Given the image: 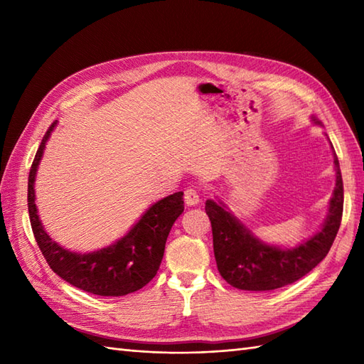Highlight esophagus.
Listing matches in <instances>:
<instances>
[{"label": "esophagus", "instance_id": "esophagus-1", "mask_svg": "<svg viewBox=\"0 0 364 364\" xmlns=\"http://www.w3.org/2000/svg\"><path fill=\"white\" fill-rule=\"evenodd\" d=\"M184 202H186L189 206L197 205L200 202V192L196 188H188L184 191Z\"/></svg>", "mask_w": 364, "mask_h": 364}]
</instances>
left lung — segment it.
Masks as SVG:
<instances>
[{"mask_svg":"<svg viewBox=\"0 0 364 364\" xmlns=\"http://www.w3.org/2000/svg\"><path fill=\"white\" fill-rule=\"evenodd\" d=\"M335 167L336 188L326 225L310 241L292 250L262 244L220 205L206 200L205 211L211 220L214 257L223 280L244 291H272L297 282L327 257L341 225L344 206L343 176L336 156Z\"/></svg>","mask_w":364,"mask_h":364,"instance_id":"1","label":"left lung"}]
</instances>
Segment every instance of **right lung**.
Segmentation results:
<instances>
[{"label":"right lung","mask_w":364,"mask_h":364,"mask_svg":"<svg viewBox=\"0 0 364 364\" xmlns=\"http://www.w3.org/2000/svg\"><path fill=\"white\" fill-rule=\"evenodd\" d=\"M54 125L56 123L46 129L28 178V211L38 249L54 274L82 291L111 297L139 291L158 272L170 228L184 210L183 192H175L154 203L129 233L114 245L84 255L63 249L45 233L34 203L36 170Z\"/></svg>","instance_id":"add662e5"}]
</instances>
